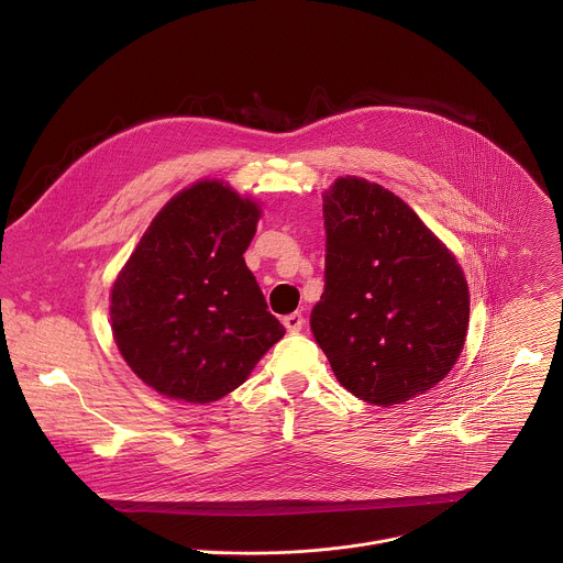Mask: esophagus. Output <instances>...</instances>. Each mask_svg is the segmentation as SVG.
Wrapping results in <instances>:
<instances>
[{"label":"esophagus","mask_w":563,"mask_h":563,"mask_svg":"<svg viewBox=\"0 0 563 563\" xmlns=\"http://www.w3.org/2000/svg\"><path fill=\"white\" fill-rule=\"evenodd\" d=\"M283 324L289 333H300L305 327V318H302V313H289L283 318Z\"/></svg>","instance_id":"1"}]
</instances>
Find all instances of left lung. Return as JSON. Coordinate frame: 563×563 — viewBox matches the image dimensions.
I'll return each mask as SVG.
<instances>
[{"mask_svg":"<svg viewBox=\"0 0 563 563\" xmlns=\"http://www.w3.org/2000/svg\"><path fill=\"white\" fill-rule=\"evenodd\" d=\"M324 294L311 331L339 383L394 407L435 387L463 350L465 276L391 191L345 176L324 194Z\"/></svg>","mask_w":563,"mask_h":563,"instance_id":"obj_1","label":"left lung"}]
</instances>
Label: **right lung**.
Segmentation results:
<instances>
[{
	"instance_id": "1",
	"label": "right lung",
	"mask_w": 563,
	"mask_h": 563,
	"mask_svg": "<svg viewBox=\"0 0 563 563\" xmlns=\"http://www.w3.org/2000/svg\"><path fill=\"white\" fill-rule=\"evenodd\" d=\"M261 209L220 180L174 196L111 291L117 347L158 394L213 402L285 335L243 261Z\"/></svg>"
}]
</instances>
